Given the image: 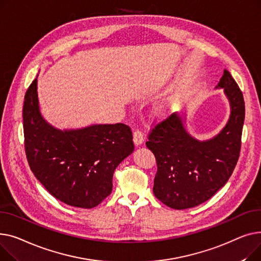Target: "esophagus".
I'll return each mask as SVG.
<instances>
[{"label":"esophagus","mask_w":261,"mask_h":261,"mask_svg":"<svg viewBox=\"0 0 261 261\" xmlns=\"http://www.w3.org/2000/svg\"><path fill=\"white\" fill-rule=\"evenodd\" d=\"M143 141H144V137H143L142 132L139 130V129H136L134 132V142H135V144L137 146L138 145H141Z\"/></svg>","instance_id":"obj_1"}]
</instances>
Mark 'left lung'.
<instances>
[{"label":"left lung","mask_w":261,"mask_h":261,"mask_svg":"<svg viewBox=\"0 0 261 261\" xmlns=\"http://www.w3.org/2000/svg\"><path fill=\"white\" fill-rule=\"evenodd\" d=\"M223 88L231 115L214 138L199 141L186 129L182 118L173 114L148 134L146 146L155 155V196L165 205L186 210L205 202L227 182L237 164L244 122L242 91L227 70L216 86Z\"/></svg>","instance_id":"1"}]
</instances>
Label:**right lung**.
Segmentation results:
<instances>
[{"mask_svg":"<svg viewBox=\"0 0 261 261\" xmlns=\"http://www.w3.org/2000/svg\"><path fill=\"white\" fill-rule=\"evenodd\" d=\"M25 152L30 170L55 198L91 208L112 193L116 167L134 151L130 127L96 124L61 130L46 122L39 109L37 78L24 99Z\"/></svg>","mask_w":261,"mask_h":261,"instance_id":"obj_1","label":"right lung"}]
</instances>
